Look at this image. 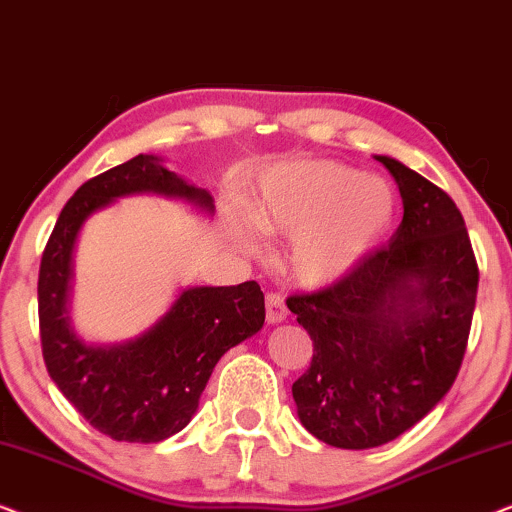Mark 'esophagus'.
<instances>
[{
	"instance_id": "34e87169",
	"label": "esophagus",
	"mask_w": 512,
	"mask_h": 512,
	"mask_svg": "<svg viewBox=\"0 0 512 512\" xmlns=\"http://www.w3.org/2000/svg\"><path fill=\"white\" fill-rule=\"evenodd\" d=\"M265 317H268V324H282L286 319V305L279 293L270 291L268 296H265Z\"/></svg>"
}]
</instances>
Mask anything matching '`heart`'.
I'll return each instance as SVG.
<instances>
[{
  "mask_svg": "<svg viewBox=\"0 0 512 512\" xmlns=\"http://www.w3.org/2000/svg\"><path fill=\"white\" fill-rule=\"evenodd\" d=\"M396 195L375 174L340 163H303L268 174L251 219L263 233L298 237L293 270L307 284L352 272L387 235Z\"/></svg>",
  "mask_w": 512,
  "mask_h": 512,
  "instance_id": "b5f03b06",
  "label": "heart"
}]
</instances>
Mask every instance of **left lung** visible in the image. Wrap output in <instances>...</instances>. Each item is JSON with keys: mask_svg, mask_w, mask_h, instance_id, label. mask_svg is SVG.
<instances>
[{"mask_svg": "<svg viewBox=\"0 0 512 512\" xmlns=\"http://www.w3.org/2000/svg\"><path fill=\"white\" fill-rule=\"evenodd\" d=\"M375 158L401 191V226L352 272L286 300L314 345L291 387L298 417L342 450L389 443L443 401L478 296V263L454 200L398 160Z\"/></svg>", "mask_w": 512, "mask_h": 512, "instance_id": "left-lung-1", "label": "left lung"}]
</instances>
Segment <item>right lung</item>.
Instances as JSON below:
<instances>
[{
	"label": "right lung",
	"mask_w": 512,
	"mask_h": 512,
	"mask_svg": "<svg viewBox=\"0 0 512 512\" xmlns=\"http://www.w3.org/2000/svg\"><path fill=\"white\" fill-rule=\"evenodd\" d=\"M156 193L214 212L205 188L139 153L88 179L55 221L39 268V335L51 380L90 426L125 443H160L191 422L209 375L230 347L263 328L265 300L256 282L191 286L137 338L86 345L69 326L72 254L90 214L118 198Z\"/></svg>",
	"instance_id": "1"
}]
</instances>
